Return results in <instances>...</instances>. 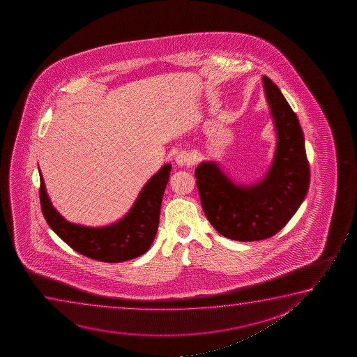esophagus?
<instances>
[{"mask_svg":"<svg viewBox=\"0 0 357 357\" xmlns=\"http://www.w3.org/2000/svg\"><path fill=\"white\" fill-rule=\"evenodd\" d=\"M176 166L179 167L190 166L191 163H192V158H191L190 155L188 152L181 151L176 155Z\"/></svg>","mask_w":357,"mask_h":357,"instance_id":"esophagus-1","label":"esophagus"}]
</instances>
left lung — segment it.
Wrapping results in <instances>:
<instances>
[{
  "label": "left lung",
  "instance_id": "left-lung-1",
  "mask_svg": "<svg viewBox=\"0 0 357 357\" xmlns=\"http://www.w3.org/2000/svg\"><path fill=\"white\" fill-rule=\"evenodd\" d=\"M275 128V151L262 179L236 184L215 161L201 162L195 176L207 220L236 241L268 239L291 220L310 185L305 137L298 117L278 86L262 77Z\"/></svg>",
  "mask_w": 357,
  "mask_h": 357
}]
</instances>
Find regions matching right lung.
I'll list each match as a JSON object with an SVG mask.
<instances>
[{
  "mask_svg": "<svg viewBox=\"0 0 357 357\" xmlns=\"http://www.w3.org/2000/svg\"><path fill=\"white\" fill-rule=\"evenodd\" d=\"M172 166L167 163L149 179L130 210L114 223L102 227L77 225L66 220L50 200L40 174V204L50 228L79 254L102 262L137 259L151 248L160 223L162 199Z\"/></svg>",
  "mask_w": 357,
  "mask_h": 357,
  "instance_id": "add662e5",
  "label": "right lung"
}]
</instances>
